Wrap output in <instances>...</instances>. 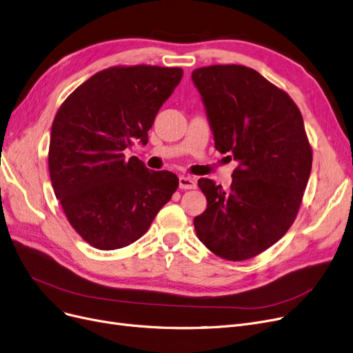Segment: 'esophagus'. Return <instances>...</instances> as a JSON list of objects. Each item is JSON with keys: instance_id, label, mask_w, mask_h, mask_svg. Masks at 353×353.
<instances>
[{"instance_id": "34e87169", "label": "esophagus", "mask_w": 353, "mask_h": 353, "mask_svg": "<svg viewBox=\"0 0 353 353\" xmlns=\"http://www.w3.org/2000/svg\"><path fill=\"white\" fill-rule=\"evenodd\" d=\"M179 186L180 189L183 190H192V189H196V180L192 179V177H186V176H181L179 179Z\"/></svg>"}]
</instances>
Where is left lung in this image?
Returning a JSON list of instances; mask_svg holds the SVG:
<instances>
[{
	"mask_svg": "<svg viewBox=\"0 0 353 353\" xmlns=\"http://www.w3.org/2000/svg\"><path fill=\"white\" fill-rule=\"evenodd\" d=\"M192 79L214 148L239 161L226 190L199 179L208 206L193 221L196 234L214 255L245 261L281 239L296 221L313 150L296 102L256 70L213 65L194 69Z\"/></svg>",
	"mask_w": 353,
	"mask_h": 353,
	"instance_id": "left-lung-1",
	"label": "left lung"
}]
</instances>
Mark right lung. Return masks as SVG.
<instances>
[{"label": "right lung", "instance_id": "add662e5", "mask_svg": "<svg viewBox=\"0 0 353 353\" xmlns=\"http://www.w3.org/2000/svg\"><path fill=\"white\" fill-rule=\"evenodd\" d=\"M180 68L112 66L76 88L53 119L49 173L72 228L102 251L140 239L179 188L124 150L147 131L181 81Z\"/></svg>", "mask_w": 353, "mask_h": 353}]
</instances>
